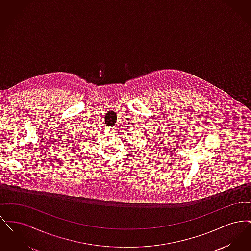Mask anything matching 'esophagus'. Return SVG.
Masks as SVG:
<instances>
[{
  "mask_svg": "<svg viewBox=\"0 0 251 251\" xmlns=\"http://www.w3.org/2000/svg\"><path fill=\"white\" fill-rule=\"evenodd\" d=\"M107 131L109 133H111V134H114L116 132V130L114 128H108Z\"/></svg>",
  "mask_w": 251,
  "mask_h": 251,
  "instance_id": "obj_1",
  "label": "esophagus"
}]
</instances>
